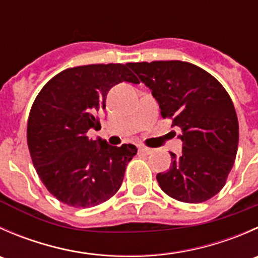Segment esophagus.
Here are the masks:
<instances>
[{
	"instance_id": "obj_1",
	"label": "esophagus",
	"mask_w": 258,
	"mask_h": 258,
	"mask_svg": "<svg viewBox=\"0 0 258 258\" xmlns=\"http://www.w3.org/2000/svg\"><path fill=\"white\" fill-rule=\"evenodd\" d=\"M139 152L144 153V155H151V153H152V150H151V148H147V147H144V146H141V147H139Z\"/></svg>"
}]
</instances>
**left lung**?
<instances>
[{"mask_svg": "<svg viewBox=\"0 0 258 258\" xmlns=\"http://www.w3.org/2000/svg\"><path fill=\"white\" fill-rule=\"evenodd\" d=\"M128 67L152 91L163 118L182 131V153L170 152V170L156 176L158 184L177 201H207L225 186L237 153V114L227 91L189 62H137Z\"/></svg>", "mask_w": 258, "mask_h": 258, "instance_id": "1", "label": "left lung"}]
</instances>
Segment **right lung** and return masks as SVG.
Returning a JSON list of instances; mask_svg holds the SVG:
<instances>
[{
  "instance_id": "add662e5",
  "label": "right lung",
  "mask_w": 258,
  "mask_h": 258,
  "mask_svg": "<svg viewBox=\"0 0 258 258\" xmlns=\"http://www.w3.org/2000/svg\"><path fill=\"white\" fill-rule=\"evenodd\" d=\"M139 83L128 63L87 64L59 72L43 86L31 108L27 144L41 181L58 201L77 209L97 206L121 187L136 146L90 140L96 116L119 82Z\"/></svg>"
}]
</instances>
